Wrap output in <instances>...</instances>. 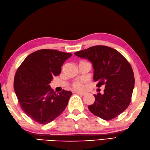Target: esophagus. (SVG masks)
Instances as JSON below:
<instances>
[{
    "label": "esophagus",
    "instance_id": "34e87169",
    "mask_svg": "<svg viewBox=\"0 0 150 150\" xmlns=\"http://www.w3.org/2000/svg\"><path fill=\"white\" fill-rule=\"evenodd\" d=\"M76 93L81 95V96H84V95L86 94V93H84V92H76Z\"/></svg>",
    "mask_w": 150,
    "mask_h": 150
}]
</instances>
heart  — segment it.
I'll return each instance as SVG.
<instances>
[{
	"instance_id": "b5f03b06",
	"label": "heart",
	"mask_w": 150,
	"mask_h": 150,
	"mask_svg": "<svg viewBox=\"0 0 150 150\" xmlns=\"http://www.w3.org/2000/svg\"><path fill=\"white\" fill-rule=\"evenodd\" d=\"M72 87L73 89L78 90V91H81V90H83L84 88L83 83L79 82V81H76V82L73 83L72 84Z\"/></svg>"
}]
</instances>
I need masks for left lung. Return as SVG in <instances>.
<instances>
[{
  "instance_id": "obj_1",
  "label": "left lung",
  "mask_w": 150,
  "mask_h": 150,
  "mask_svg": "<svg viewBox=\"0 0 150 150\" xmlns=\"http://www.w3.org/2000/svg\"><path fill=\"white\" fill-rule=\"evenodd\" d=\"M74 54L92 62L96 86L105 85L103 94H94L95 102L88 105L89 110L106 121L117 117L131 102L134 77L130 63L117 50L106 46H94Z\"/></svg>"
}]
</instances>
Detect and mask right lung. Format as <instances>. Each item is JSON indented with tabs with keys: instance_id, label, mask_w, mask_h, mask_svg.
<instances>
[{
	"instance_id": "add662e5",
	"label": "right lung",
	"mask_w": 150,
	"mask_h": 150,
	"mask_svg": "<svg viewBox=\"0 0 150 150\" xmlns=\"http://www.w3.org/2000/svg\"><path fill=\"white\" fill-rule=\"evenodd\" d=\"M72 56L56 50L42 49L27 57L18 67L13 88L18 102L28 116L39 124L54 121L67 107L71 92L56 93L49 84L59 75L62 66Z\"/></svg>"
}]
</instances>
